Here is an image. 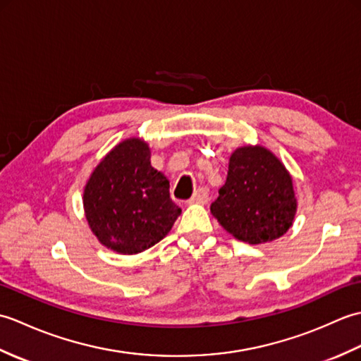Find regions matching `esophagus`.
Masks as SVG:
<instances>
[{"instance_id":"obj_1","label":"esophagus","mask_w":361,"mask_h":361,"mask_svg":"<svg viewBox=\"0 0 361 361\" xmlns=\"http://www.w3.org/2000/svg\"><path fill=\"white\" fill-rule=\"evenodd\" d=\"M208 200H209L208 189L200 188L198 190H195V194L192 195V198H190L189 203H208Z\"/></svg>"}]
</instances>
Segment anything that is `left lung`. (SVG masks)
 I'll return each mask as SVG.
<instances>
[{"label": "left lung", "instance_id": "obj_1", "mask_svg": "<svg viewBox=\"0 0 361 361\" xmlns=\"http://www.w3.org/2000/svg\"><path fill=\"white\" fill-rule=\"evenodd\" d=\"M211 212L242 242L256 245L278 239L288 231L296 212L290 175L260 145L237 149L229 158L226 183L219 189Z\"/></svg>", "mask_w": 361, "mask_h": 361}]
</instances>
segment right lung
<instances>
[{"mask_svg":"<svg viewBox=\"0 0 361 361\" xmlns=\"http://www.w3.org/2000/svg\"><path fill=\"white\" fill-rule=\"evenodd\" d=\"M83 206L99 242L121 255L153 247L181 214L169 180L150 166L149 145L135 137L116 145L94 169Z\"/></svg>","mask_w":361,"mask_h":361,"instance_id":"right-lung-1","label":"right lung"}]
</instances>
